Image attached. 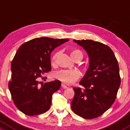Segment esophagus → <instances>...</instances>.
I'll return each instance as SVG.
<instances>
[{"mask_svg": "<svg viewBox=\"0 0 130 130\" xmlns=\"http://www.w3.org/2000/svg\"><path fill=\"white\" fill-rule=\"evenodd\" d=\"M62 87L63 88V89H67V88H68V87L66 85H65V84H63V83L62 84Z\"/></svg>", "mask_w": 130, "mask_h": 130, "instance_id": "esophagus-1", "label": "esophagus"}]
</instances>
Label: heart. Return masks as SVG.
Instances as JSON below:
<instances>
[{
  "label": "heart",
  "mask_w": 130,
  "mask_h": 130,
  "mask_svg": "<svg viewBox=\"0 0 130 130\" xmlns=\"http://www.w3.org/2000/svg\"><path fill=\"white\" fill-rule=\"evenodd\" d=\"M58 55V52H56L53 55L51 58V63L54 65L56 63L57 57ZM70 55L73 60L79 57L82 59L83 55L80 51L73 50L71 51ZM80 73L76 70H64L55 73L54 77L58 80L62 81L66 85H72L74 82L78 80L80 78Z\"/></svg>",
  "instance_id": "b5f03b06"
}]
</instances>
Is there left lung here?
<instances>
[{
  "mask_svg": "<svg viewBox=\"0 0 130 130\" xmlns=\"http://www.w3.org/2000/svg\"><path fill=\"white\" fill-rule=\"evenodd\" d=\"M86 51L89 68L79 84L85 88H73L71 103L73 112L86 119L102 115L113 104L120 85L119 67L112 49L92 40H73Z\"/></svg>",
  "mask_w": 130,
  "mask_h": 130,
  "instance_id": "8db88e82",
  "label": "left lung"
}]
</instances>
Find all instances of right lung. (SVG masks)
<instances>
[{
  "instance_id": "1",
  "label": "right lung",
  "mask_w": 130,
  "mask_h": 130,
  "mask_svg": "<svg viewBox=\"0 0 130 130\" xmlns=\"http://www.w3.org/2000/svg\"><path fill=\"white\" fill-rule=\"evenodd\" d=\"M68 39L42 37L23 44L11 65L12 81L8 83L14 104L21 112L34 116L47 112L52 94L60 89L61 82L55 80L39 86L38 78L51 70V54Z\"/></svg>"
}]
</instances>
